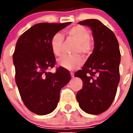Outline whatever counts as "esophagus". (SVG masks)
<instances>
[{
  "mask_svg": "<svg viewBox=\"0 0 133 133\" xmlns=\"http://www.w3.org/2000/svg\"><path fill=\"white\" fill-rule=\"evenodd\" d=\"M71 76L72 78H73L74 77V74L73 73H71Z\"/></svg>",
  "mask_w": 133,
  "mask_h": 133,
  "instance_id": "1",
  "label": "esophagus"
}]
</instances>
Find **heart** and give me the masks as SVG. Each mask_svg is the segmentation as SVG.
Listing matches in <instances>:
<instances>
[{
  "instance_id": "1",
  "label": "heart",
  "mask_w": 133,
  "mask_h": 133,
  "mask_svg": "<svg viewBox=\"0 0 133 133\" xmlns=\"http://www.w3.org/2000/svg\"><path fill=\"white\" fill-rule=\"evenodd\" d=\"M67 38L76 43L73 48L71 56H64L58 59V64L64 69L73 71L80 68L83 64V60L78 55H86L91 51L90 31L85 27L76 25L66 31ZM64 38L60 33L55 34L50 41V46L54 55L59 57L62 55L64 48Z\"/></svg>"
}]
</instances>
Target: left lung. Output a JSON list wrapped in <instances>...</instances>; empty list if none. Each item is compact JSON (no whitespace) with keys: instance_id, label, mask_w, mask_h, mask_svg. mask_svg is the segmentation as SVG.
<instances>
[{"instance_id":"8db88e82","label":"left lung","mask_w":133,"mask_h":133,"mask_svg":"<svg viewBox=\"0 0 133 133\" xmlns=\"http://www.w3.org/2000/svg\"><path fill=\"white\" fill-rule=\"evenodd\" d=\"M78 23L91 29L94 49L82 69L75 74L83 82L76 100L85 112L99 115L111 106L120 82L118 42L113 32L98 20L88 19Z\"/></svg>"}]
</instances>
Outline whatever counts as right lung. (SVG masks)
Returning a JSON list of instances; mask_svg holds the SVG:
<instances>
[{"label":"right lung","instance_id":"obj_1","mask_svg":"<svg viewBox=\"0 0 133 133\" xmlns=\"http://www.w3.org/2000/svg\"><path fill=\"white\" fill-rule=\"evenodd\" d=\"M71 23L37 24L16 44L13 55L16 84L24 104L37 115H45L55 109L60 89L71 80L69 72L62 67L55 73L48 71L55 64L51 39Z\"/></svg>","mask_w":133,"mask_h":133}]
</instances>
